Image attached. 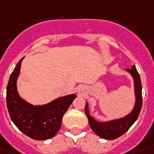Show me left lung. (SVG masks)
Returning a JSON list of instances; mask_svg holds the SVG:
<instances>
[{
    "label": "left lung",
    "instance_id": "8db88e82",
    "mask_svg": "<svg viewBox=\"0 0 154 154\" xmlns=\"http://www.w3.org/2000/svg\"><path fill=\"white\" fill-rule=\"evenodd\" d=\"M126 71L133 76L134 81V92H135V105L129 114L117 120H112L105 122H99L89 114L88 104L86 103L85 114L88 119L91 128L99 137L107 139L114 140L127 132L133 123L135 122L140 114L142 106V86L140 82V75L138 74L136 66L133 65L132 68L126 69Z\"/></svg>",
    "mask_w": 154,
    "mask_h": 154
}]
</instances>
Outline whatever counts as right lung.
<instances>
[{"label":"right lung","instance_id":"add662e5","mask_svg":"<svg viewBox=\"0 0 154 154\" xmlns=\"http://www.w3.org/2000/svg\"><path fill=\"white\" fill-rule=\"evenodd\" d=\"M22 58L9 77L7 85L6 103L12 121L19 130L34 140H47L54 137L62 125V119L75 94L59 97L43 105H33L19 96L17 80L21 70Z\"/></svg>","mask_w":154,"mask_h":154}]
</instances>
